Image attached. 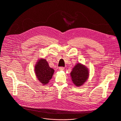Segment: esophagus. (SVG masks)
Segmentation results:
<instances>
[{
    "mask_svg": "<svg viewBox=\"0 0 121 121\" xmlns=\"http://www.w3.org/2000/svg\"><path fill=\"white\" fill-rule=\"evenodd\" d=\"M59 69L60 70H64L65 69V68H64V67H60L59 68Z\"/></svg>",
    "mask_w": 121,
    "mask_h": 121,
    "instance_id": "obj_1",
    "label": "esophagus"
}]
</instances>
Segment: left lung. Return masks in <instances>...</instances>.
I'll list each match as a JSON object with an SVG mask.
<instances>
[{"label": "left lung", "mask_w": 121, "mask_h": 121, "mask_svg": "<svg viewBox=\"0 0 121 121\" xmlns=\"http://www.w3.org/2000/svg\"><path fill=\"white\" fill-rule=\"evenodd\" d=\"M70 74L74 85L80 86L88 79L89 73L88 68L85 65L78 63L73 68Z\"/></svg>", "instance_id": "obj_1"}]
</instances>
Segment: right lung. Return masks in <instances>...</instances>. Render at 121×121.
<instances>
[{
    "label": "right lung",
    "instance_id": "obj_1",
    "mask_svg": "<svg viewBox=\"0 0 121 121\" xmlns=\"http://www.w3.org/2000/svg\"><path fill=\"white\" fill-rule=\"evenodd\" d=\"M35 72L39 82L46 85L49 82L54 73V70L49 66L44 58L39 59L35 66Z\"/></svg>",
    "mask_w": 121,
    "mask_h": 121
}]
</instances>
